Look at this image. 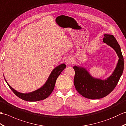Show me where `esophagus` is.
<instances>
[{
  "mask_svg": "<svg viewBox=\"0 0 126 126\" xmlns=\"http://www.w3.org/2000/svg\"><path fill=\"white\" fill-rule=\"evenodd\" d=\"M65 63L68 65H70L71 64L73 63V58L71 57H68L65 60Z\"/></svg>",
  "mask_w": 126,
  "mask_h": 126,
  "instance_id": "1",
  "label": "esophagus"
}]
</instances>
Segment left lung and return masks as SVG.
Instances as JSON below:
<instances>
[{
  "label": "left lung",
  "mask_w": 126,
  "mask_h": 126,
  "mask_svg": "<svg viewBox=\"0 0 126 126\" xmlns=\"http://www.w3.org/2000/svg\"><path fill=\"white\" fill-rule=\"evenodd\" d=\"M103 42L115 51L119 57L113 73L105 79L92 76L83 66H74L75 71L74 82L76 90L83 97L95 100L105 97L110 94L118 83L124 71V62L121 47L113 35L104 34Z\"/></svg>",
  "instance_id": "left-lung-1"
}]
</instances>
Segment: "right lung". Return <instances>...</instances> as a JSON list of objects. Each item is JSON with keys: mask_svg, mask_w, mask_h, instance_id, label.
I'll return each instance as SVG.
<instances>
[{"mask_svg": "<svg viewBox=\"0 0 126 126\" xmlns=\"http://www.w3.org/2000/svg\"><path fill=\"white\" fill-rule=\"evenodd\" d=\"M65 68L66 65L64 63L56 66L50 74L47 81L45 82L44 84L42 87L33 91V92L28 93H22L17 92V90L13 89L9 84L6 79H5V77L4 79L10 89L18 97L20 98L23 100L30 102L41 101L44 100L47 97H49V95L51 94L53 89H54L56 79Z\"/></svg>", "mask_w": 126, "mask_h": 126, "instance_id": "add662e5", "label": "right lung"}]
</instances>
